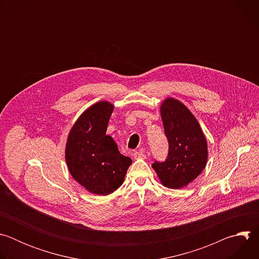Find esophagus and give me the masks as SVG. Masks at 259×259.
<instances>
[{
    "label": "esophagus",
    "instance_id": "obj_1",
    "mask_svg": "<svg viewBox=\"0 0 259 259\" xmlns=\"http://www.w3.org/2000/svg\"><path fill=\"white\" fill-rule=\"evenodd\" d=\"M133 156L135 159H145L146 158L142 152H137V151L133 153Z\"/></svg>",
    "mask_w": 259,
    "mask_h": 259
}]
</instances>
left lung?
<instances>
[{
    "label": "left lung",
    "instance_id": "obj_1",
    "mask_svg": "<svg viewBox=\"0 0 259 259\" xmlns=\"http://www.w3.org/2000/svg\"><path fill=\"white\" fill-rule=\"evenodd\" d=\"M161 116L168 140L165 161L152 165L166 188L180 189L195 180L207 163V141L188 107L173 98L161 106Z\"/></svg>",
    "mask_w": 259,
    "mask_h": 259
}]
</instances>
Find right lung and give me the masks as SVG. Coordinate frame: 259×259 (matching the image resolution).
<instances>
[{"mask_svg":"<svg viewBox=\"0 0 259 259\" xmlns=\"http://www.w3.org/2000/svg\"><path fill=\"white\" fill-rule=\"evenodd\" d=\"M113 104L100 101L89 107L69 132L65 160L71 176L96 195H109L124 181L132 163L120 154L118 145L106 128Z\"/></svg>","mask_w":259,"mask_h":259,"instance_id":"right-lung-1","label":"right lung"}]
</instances>
